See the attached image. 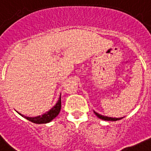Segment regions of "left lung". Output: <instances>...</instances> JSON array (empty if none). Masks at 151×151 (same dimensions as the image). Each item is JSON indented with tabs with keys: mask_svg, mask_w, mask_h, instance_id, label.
Segmentation results:
<instances>
[{
	"mask_svg": "<svg viewBox=\"0 0 151 151\" xmlns=\"http://www.w3.org/2000/svg\"><path fill=\"white\" fill-rule=\"evenodd\" d=\"M94 112H95V115H96V116H98L99 119H101L105 120V121H117V120L122 119L123 118V117H122V118H111V117H108V116H101V115H100V114L97 113L96 111H94Z\"/></svg>",
	"mask_w": 151,
	"mask_h": 151,
	"instance_id": "1",
	"label": "left lung"
}]
</instances>
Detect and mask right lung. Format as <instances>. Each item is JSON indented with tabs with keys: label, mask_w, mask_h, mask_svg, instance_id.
<instances>
[{
	"label": "right lung",
	"mask_w": 151,
	"mask_h": 151,
	"mask_svg": "<svg viewBox=\"0 0 151 151\" xmlns=\"http://www.w3.org/2000/svg\"><path fill=\"white\" fill-rule=\"evenodd\" d=\"M61 109V95L60 96V99L57 101L56 105L53 106V107L50 110H49L48 111L45 112L44 114L41 115V116H35V117H27V116H24L23 115H22L21 113L18 112L19 115H21L22 116H23L24 118H25L26 119L31 121V122H34V123H36V124H42V123H48V122H51L53 119H55L56 116H58V114L60 113Z\"/></svg>",
	"instance_id": "right-lung-1"
}]
</instances>
